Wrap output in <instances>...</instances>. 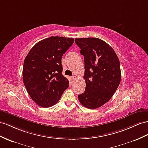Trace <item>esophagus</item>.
Returning <instances> with one entry per match:
<instances>
[{"label": "esophagus", "mask_w": 148, "mask_h": 148, "mask_svg": "<svg viewBox=\"0 0 148 148\" xmlns=\"http://www.w3.org/2000/svg\"><path fill=\"white\" fill-rule=\"evenodd\" d=\"M76 78H77V77L75 76V75H73V76H72V79H73V81L75 80V79H76Z\"/></svg>", "instance_id": "34e87169"}]
</instances>
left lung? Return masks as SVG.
<instances>
[{"label": "left lung", "instance_id": "obj_1", "mask_svg": "<svg viewBox=\"0 0 148 148\" xmlns=\"http://www.w3.org/2000/svg\"><path fill=\"white\" fill-rule=\"evenodd\" d=\"M75 42L84 56L85 68L86 89L79 101L87 108H98L110 100L120 84L119 60L110 45L98 38H78Z\"/></svg>", "mask_w": 148, "mask_h": 148}]
</instances>
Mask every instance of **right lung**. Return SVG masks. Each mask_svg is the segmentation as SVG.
Here are the masks:
<instances>
[{"mask_svg": "<svg viewBox=\"0 0 148 148\" xmlns=\"http://www.w3.org/2000/svg\"><path fill=\"white\" fill-rule=\"evenodd\" d=\"M74 42L73 38L52 36L34 46L25 58L24 84L35 103L49 108L59 101L69 87V81L62 74V57Z\"/></svg>", "mask_w": 148, "mask_h": 148, "instance_id": "1", "label": "right lung"}]
</instances>
